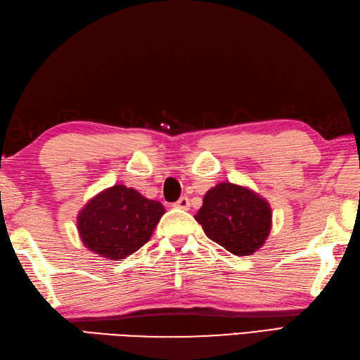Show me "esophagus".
Segmentation results:
<instances>
[{
    "instance_id": "1",
    "label": "esophagus",
    "mask_w": 360,
    "mask_h": 360,
    "mask_svg": "<svg viewBox=\"0 0 360 360\" xmlns=\"http://www.w3.org/2000/svg\"><path fill=\"white\" fill-rule=\"evenodd\" d=\"M173 206H174V207H178V209H182V211H187V209L191 207V201H188V198H187V197H181L178 201L174 202Z\"/></svg>"
}]
</instances>
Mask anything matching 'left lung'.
Segmentation results:
<instances>
[{"label": "left lung", "instance_id": "obj_1", "mask_svg": "<svg viewBox=\"0 0 360 360\" xmlns=\"http://www.w3.org/2000/svg\"><path fill=\"white\" fill-rule=\"evenodd\" d=\"M206 236L240 257L264 244L271 231V207L267 201L245 187L221 182L202 198L195 215Z\"/></svg>", "mask_w": 360, "mask_h": 360}]
</instances>
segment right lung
Segmentation results:
<instances>
[{"instance_id": "right-lung-1", "label": "right lung", "mask_w": 360, "mask_h": 360, "mask_svg": "<svg viewBox=\"0 0 360 360\" xmlns=\"http://www.w3.org/2000/svg\"><path fill=\"white\" fill-rule=\"evenodd\" d=\"M163 212L159 201L126 186H113L82 209L78 233L91 252L122 259L148 243Z\"/></svg>"}]
</instances>
